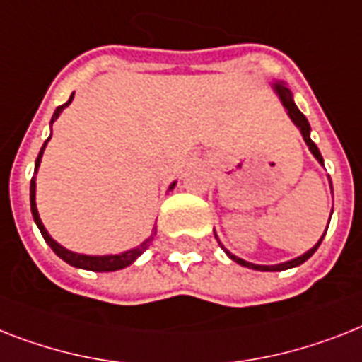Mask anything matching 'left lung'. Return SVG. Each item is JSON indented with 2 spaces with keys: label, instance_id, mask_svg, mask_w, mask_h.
Wrapping results in <instances>:
<instances>
[{
  "label": "left lung",
  "instance_id": "left-lung-1",
  "mask_svg": "<svg viewBox=\"0 0 362 362\" xmlns=\"http://www.w3.org/2000/svg\"><path fill=\"white\" fill-rule=\"evenodd\" d=\"M273 90H275V95L279 96V100H281V104L284 105V110H286L288 117L292 119V122L299 128V132H301V135H303L305 143H307L308 151L313 152V156L318 160L320 165H324V158H322V154H320L318 146L314 145V141L310 139V124H308L307 117H305L301 111L298 110V105H296V102H293V96H292V90L288 89L286 83L284 81H275L273 83ZM329 186H331V191H333V184H331V178H329ZM333 214V211H331ZM329 221H331V217H329ZM329 227V223H327ZM327 227H325V232H327ZM324 232V236H325ZM214 234H216V230H214ZM324 236L320 238L318 243L314 245L313 249H308L307 252H303L301 257L298 258H292V260H288V262H281V264H275V266H262V264H252V262H247V260H243V258L236 257V255H232L228 249L223 247V243L219 242V238H217V242H219V245H221V249L225 252H227V257L230 258V260H234L236 264H240V266L243 267H249V269H257V272H284V269H290V267H296V266H301V264L305 262V260H308V258L313 257L314 252H316V249L320 247V243H322V240H324Z\"/></svg>",
  "mask_w": 362,
  "mask_h": 362
}]
</instances>
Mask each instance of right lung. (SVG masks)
<instances>
[{
	"label": "right lung",
	"instance_id": "right-lung-1",
	"mask_svg": "<svg viewBox=\"0 0 362 362\" xmlns=\"http://www.w3.org/2000/svg\"><path fill=\"white\" fill-rule=\"evenodd\" d=\"M72 98H74V95L70 96V100L66 102V104L59 105L57 110H55L54 117H52V122H49V124H54L55 120L59 119V115L63 113V110L66 107V105H70ZM49 137H52V135H49ZM49 137L44 141L42 148H40V152H38V158H37V161H35V175H33V178H31V186H29L31 214H33L35 223H37L38 230H40L42 238L46 240V243H48L49 247L54 249V252L57 255L59 258H63L64 262L70 264V266L79 267V269H89V272H117V269H122V267L134 264L135 260H137V258H139L141 255H143V252L148 249V245L152 243V240H154V236H156V228H154V232H152L151 236L146 238L145 242L141 243V245L130 249V251L119 252V255H83V252H74V251H70V249L63 247L61 243L55 242L54 238L48 234L46 227H44L42 221H40V216H38V210H37V201H35V193H37V178H35V176H37V173H38V167H40V160H42L44 148H46V145H48ZM175 186H176V182H173L171 186H169V191H171Z\"/></svg>",
	"mask_w": 362,
	"mask_h": 362
}]
</instances>
